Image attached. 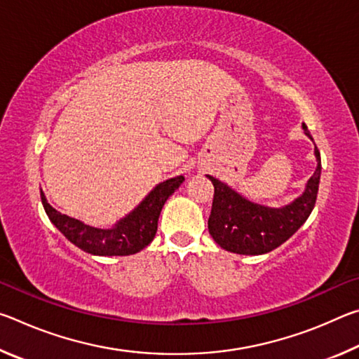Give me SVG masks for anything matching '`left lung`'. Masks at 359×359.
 Instances as JSON below:
<instances>
[{"mask_svg": "<svg viewBox=\"0 0 359 359\" xmlns=\"http://www.w3.org/2000/svg\"><path fill=\"white\" fill-rule=\"evenodd\" d=\"M302 128L307 131L306 125H302ZM315 156L318 165L307 182L306 191L282 209H269L247 201L223 182L208 175L214 184V201L208 226L217 244L233 253L263 255L288 241L307 220L317 201L321 174L317 145Z\"/></svg>", "mask_w": 359, "mask_h": 359, "instance_id": "left-lung-1", "label": "left lung"}]
</instances>
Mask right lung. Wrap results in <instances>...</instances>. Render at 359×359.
I'll return each instance as SVG.
<instances>
[{"label": "right lung", "instance_id": "1", "mask_svg": "<svg viewBox=\"0 0 359 359\" xmlns=\"http://www.w3.org/2000/svg\"><path fill=\"white\" fill-rule=\"evenodd\" d=\"M184 175L169 179L156 185L137 209L120 220L112 229H98L83 224L52 208L41 191V201L50 222L62 231L65 238L83 252L100 257H126L141 252L154 241L158 228V218L168 198L177 190Z\"/></svg>", "mask_w": 359, "mask_h": 359}]
</instances>
